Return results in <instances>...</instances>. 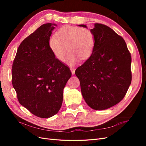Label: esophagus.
Wrapping results in <instances>:
<instances>
[{"label": "esophagus", "instance_id": "1", "mask_svg": "<svg viewBox=\"0 0 146 146\" xmlns=\"http://www.w3.org/2000/svg\"><path fill=\"white\" fill-rule=\"evenodd\" d=\"M70 70H71V72L72 74H75V69L74 68H70Z\"/></svg>", "mask_w": 146, "mask_h": 146}]
</instances>
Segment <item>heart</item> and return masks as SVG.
I'll return each instance as SVG.
<instances>
[{
	"instance_id": "b5f03b06",
	"label": "heart",
	"mask_w": 146,
	"mask_h": 146,
	"mask_svg": "<svg viewBox=\"0 0 146 146\" xmlns=\"http://www.w3.org/2000/svg\"><path fill=\"white\" fill-rule=\"evenodd\" d=\"M56 35L48 39V47L53 55L63 62L68 50L66 62L74 66L80 60H87L93 52L96 38L92 31L77 26L64 25L56 31Z\"/></svg>"
}]
</instances>
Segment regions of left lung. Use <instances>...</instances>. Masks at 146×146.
<instances>
[{
    "mask_svg": "<svg viewBox=\"0 0 146 146\" xmlns=\"http://www.w3.org/2000/svg\"><path fill=\"white\" fill-rule=\"evenodd\" d=\"M91 30L96 38L93 52L75 74L88 106L102 110L125 97L131 82V57L124 39L113 29L96 23Z\"/></svg>",
    "mask_w": 146,
    "mask_h": 146,
    "instance_id": "obj_1",
    "label": "left lung"
}]
</instances>
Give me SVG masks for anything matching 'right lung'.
I'll return each mask as SVG.
<instances>
[{"instance_id": "right-lung-1", "label": "right lung", "mask_w": 146, "mask_h": 146, "mask_svg": "<svg viewBox=\"0 0 146 146\" xmlns=\"http://www.w3.org/2000/svg\"><path fill=\"white\" fill-rule=\"evenodd\" d=\"M55 24L41 25L21 43L12 66V85L19 102L35 116L48 118L60 110L72 73L48 47Z\"/></svg>"}]
</instances>
